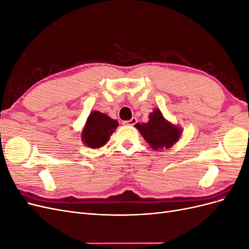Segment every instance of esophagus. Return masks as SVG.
<instances>
[{"instance_id": "34e87169", "label": "esophagus", "mask_w": 249, "mask_h": 249, "mask_svg": "<svg viewBox=\"0 0 249 249\" xmlns=\"http://www.w3.org/2000/svg\"><path fill=\"white\" fill-rule=\"evenodd\" d=\"M136 123H137V118H136V117H133V118L130 119V120H125V122H124L123 124H124V125L133 126L134 124H136Z\"/></svg>"}]
</instances>
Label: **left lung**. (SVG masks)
I'll list each match as a JSON object with an SVG mask.
<instances>
[{"label": "left lung", "mask_w": 249, "mask_h": 249, "mask_svg": "<svg viewBox=\"0 0 249 249\" xmlns=\"http://www.w3.org/2000/svg\"><path fill=\"white\" fill-rule=\"evenodd\" d=\"M148 118L146 124H136L135 126L153 149L169 148L182 136V127L170 123L163 116L159 109H154L152 113H149Z\"/></svg>", "instance_id": "obj_1"}]
</instances>
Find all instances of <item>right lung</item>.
<instances>
[{"mask_svg": "<svg viewBox=\"0 0 249 249\" xmlns=\"http://www.w3.org/2000/svg\"><path fill=\"white\" fill-rule=\"evenodd\" d=\"M118 126V122L100 111H92L81 132L83 143L90 148H100L109 141Z\"/></svg>", "mask_w": 249, "mask_h": 249, "instance_id": "right-lung-1", "label": "right lung"}]
</instances>
